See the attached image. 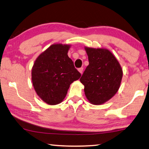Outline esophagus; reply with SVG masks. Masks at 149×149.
Masks as SVG:
<instances>
[{
	"label": "esophagus",
	"instance_id": "34e87169",
	"mask_svg": "<svg viewBox=\"0 0 149 149\" xmlns=\"http://www.w3.org/2000/svg\"><path fill=\"white\" fill-rule=\"evenodd\" d=\"M79 71L81 73V74H82V72H83V70H84V69H83V67H80V68H79Z\"/></svg>",
	"mask_w": 149,
	"mask_h": 149
}]
</instances>
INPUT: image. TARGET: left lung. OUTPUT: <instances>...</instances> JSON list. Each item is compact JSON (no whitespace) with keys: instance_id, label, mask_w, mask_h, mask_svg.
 Here are the masks:
<instances>
[{"instance_id":"1","label":"left lung","mask_w":149,"mask_h":149,"mask_svg":"<svg viewBox=\"0 0 149 149\" xmlns=\"http://www.w3.org/2000/svg\"><path fill=\"white\" fill-rule=\"evenodd\" d=\"M89 65L80 81L86 98L93 105H101L116 94L120 88L122 69L118 60L107 49L85 48Z\"/></svg>"}]
</instances>
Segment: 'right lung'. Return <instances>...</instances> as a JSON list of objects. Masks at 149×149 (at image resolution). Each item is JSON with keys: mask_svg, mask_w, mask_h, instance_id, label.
<instances>
[{"mask_svg": "<svg viewBox=\"0 0 149 149\" xmlns=\"http://www.w3.org/2000/svg\"><path fill=\"white\" fill-rule=\"evenodd\" d=\"M70 45L53 44L35 61L31 76L35 92L42 100L54 105L62 102L70 85L81 74L67 53Z\"/></svg>", "mask_w": 149, "mask_h": 149, "instance_id": "1", "label": "right lung"}]
</instances>
